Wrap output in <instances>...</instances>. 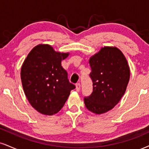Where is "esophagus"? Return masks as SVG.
<instances>
[{"label": "esophagus", "instance_id": "34e87169", "mask_svg": "<svg viewBox=\"0 0 149 149\" xmlns=\"http://www.w3.org/2000/svg\"><path fill=\"white\" fill-rule=\"evenodd\" d=\"M76 89L77 92H79V91L80 90V84L79 83V82L76 84Z\"/></svg>", "mask_w": 149, "mask_h": 149}]
</instances>
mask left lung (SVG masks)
I'll return each mask as SVG.
<instances>
[{"instance_id":"left-lung-1","label":"left lung","mask_w":149,"mask_h":149,"mask_svg":"<svg viewBox=\"0 0 149 149\" xmlns=\"http://www.w3.org/2000/svg\"><path fill=\"white\" fill-rule=\"evenodd\" d=\"M93 92L84 98L87 109L100 114L112 110L124 94L130 69L124 55L116 47L102 48L89 59Z\"/></svg>"}]
</instances>
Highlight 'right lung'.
Wrapping results in <instances>:
<instances>
[{"instance_id": "1", "label": "right lung", "mask_w": 149, "mask_h": 149, "mask_svg": "<svg viewBox=\"0 0 149 149\" xmlns=\"http://www.w3.org/2000/svg\"><path fill=\"white\" fill-rule=\"evenodd\" d=\"M69 53L55 52L47 44H39L30 52L23 62L21 78L30 105L46 115L60 111L76 88L68 79L61 62Z\"/></svg>"}]
</instances>
